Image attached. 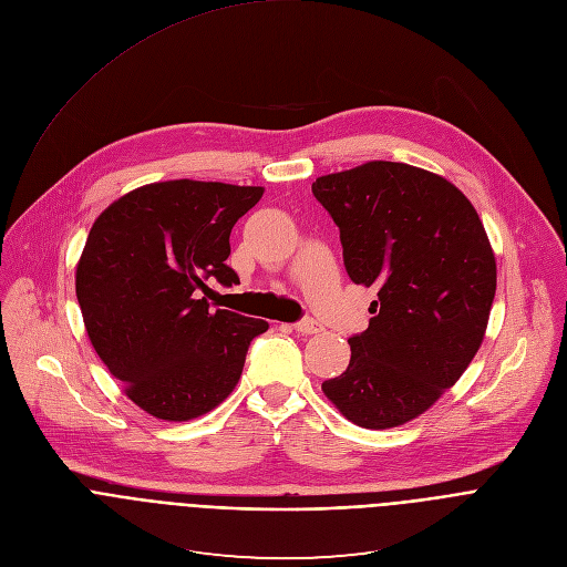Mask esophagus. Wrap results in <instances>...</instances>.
<instances>
[{
    "label": "esophagus",
    "mask_w": 567,
    "mask_h": 567,
    "mask_svg": "<svg viewBox=\"0 0 567 567\" xmlns=\"http://www.w3.org/2000/svg\"><path fill=\"white\" fill-rule=\"evenodd\" d=\"M293 330L300 332V334H317V332L323 330V326L319 321H315V319H303V321L293 323Z\"/></svg>",
    "instance_id": "1"
}]
</instances>
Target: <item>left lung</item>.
<instances>
[{"mask_svg": "<svg viewBox=\"0 0 567 567\" xmlns=\"http://www.w3.org/2000/svg\"><path fill=\"white\" fill-rule=\"evenodd\" d=\"M339 228L355 285L379 289L351 362L321 385L362 429L426 412L474 360L497 291V261L474 205L442 175L367 162L312 182Z\"/></svg>", "mask_w": 567, "mask_h": 567, "instance_id": "obj_1", "label": "left lung"}]
</instances>
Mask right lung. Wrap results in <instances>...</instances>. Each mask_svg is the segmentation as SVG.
Instances as JSON below:
<instances>
[{
    "label": "right lung",
    "mask_w": 567,
    "mask_h": 567,
    "mask_svg": "<svg viewBox=\"0 0 567 567\" xmlns=\"http://www.w3.org/2000/svg\"><path fill=\"white\" fill-rule=\"evenodd\" d=\"M264 186L168 179L113 200L93 223L74 289L100 360L155 420L188 422L237 388L248 344L269 323L209 310L207 278L225 264L235 223Z\"/></svg>",
    "instance_id": "1"
}]
</instances>
